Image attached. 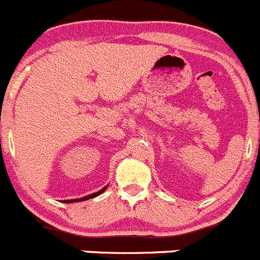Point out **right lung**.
I'll return each instance as SVG.
<instances>
[{
	"mask_svg": "<svg viewBox=\"0 0 260 260\" xmlns=\"http://www.w3.org/2000/svg\"><path fill=\"white\" fill-rule=\"evenodd\" d=\"M105 189H106V187H105V188H102L101 191H99V192H96V193H92V194H89V196H86V197H83V199H77V200H67V201H64L66 202V204H71V202H78V201H86V200H89V199H93V197H96V196H99V194H101L102 192L105 191Z\"/></svg>",
	"mask_w": 260,
	"mask_h": 260,
	"instance_id": "obj_1",
	"label": "right lung"
}]
</instances>
